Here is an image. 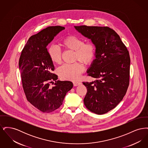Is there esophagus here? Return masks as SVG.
Returning a JSON list of instances; mask_svg holds the SVG:
<instances>
[{"label":"esophagus","instance_id":"1","mask_svg":"<svg viewBox=\"0 0 148 148\" xmlns=\"http://www.w3.org/2000/svg\"><path fill=\"white\" fill-rule=\"evenodd\" d=\"M73 84H74V86H76L81 84V82H77V81H74V82H73Z\"/></svg>","mask_w":148,"mask_h":148}]
</instances>
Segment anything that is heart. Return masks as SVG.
<instances>
[{
	"label": "heart",
	"mask_w": 148,
	"mask_h": 148,
	"mask_svg": "<svg viewBox=\"0 0 148 148\" xmlns=\"http://www.w3.org/2000/svg\"><path fill=\"white\" fill-rule=\"evenodd\" d=\"M62 45L67 49L75 51L74 59L78 60L85 65L91 63L96 55V47L92 42L84 43L83 39L75 35H69L64 38ZM48 54L54 63L62 62V51L55 45H51L48 48ZM84 66L80 63L65 64L58 69V74L61 78L66 80H76L84 71Z\"/></svg>",
	"instance_id": "obj_1"
}]
</instances>
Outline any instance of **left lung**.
<instances>
[{
	"label": "left lung",
	"mask_w": 148,
	"mask_h": 148,
	"mask_svg": "<svg viewBox=\"0 0 148 148\" xmlns=\"http://www.w3.org/2000/svg\"><path fill=\"white\" fill-rule=\"evenodd\" d=\"M96 47L95 59L87 71L95 81L83 82L87 89L86 108L101 115L115 108L125 96L129 84L130 59L119 35L107 27L74 26Z\"/></svg>",
	"instance_id": "obj_1"
}]
</instances>
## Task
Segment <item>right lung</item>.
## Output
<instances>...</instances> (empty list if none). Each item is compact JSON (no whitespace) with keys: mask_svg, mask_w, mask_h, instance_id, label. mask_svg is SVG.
Listing matches in <instances>:
<instances>
[{"mask_svg":"<svg viewBox=\"0 0 148 148\" xmlns=\"http://www.w3.org/2000/svg\"><path fill=\"white\" fill-rule=\"evenodd\" d=\"M65 29L61 26L49 27L30 37L19 60L23 88L29 103L43 113H50L62 105L73 84L57 80L53 73L54 66L47 46L54 36ZM55 83H54V82ZM50 83L54 84L51 87Z\"/></svg>","mask_w":148,"mask_h":148,"instance_id":"right-lung-1","label":"right lung"}]
</instances>
